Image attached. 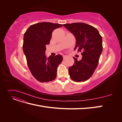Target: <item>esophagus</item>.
<instances>
[{
  "label": "esophagus",
  "instance_id": "obj_1",
  "mask_svg": "<svg viewBox=\"0 0 122 122\" xmlns=\"http://www.w3.org/2000/svg\"><path fill=\"white\" fill-rule=\"evenodd\" d=\"M62 57H63V59H64V60H65V59L67 57V56H66V55H63V56H62Z\"/></svg>",
  "mask_w": 122,
  "mask_h": 122
}]
</instances>
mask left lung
I'll return each mask as SVG.
<instances>
[{"label": "left lung", "mask_w": 122, "mask_h": 122, "mask_svg": "<svg viewBox=\"0 0 122 122\" xmlns=\"http://www.w3.org/2000/svg\"><path fill=\"white\" fill-rule=\"evenodd\" d=\"M64 26L75 36L74 50L78 49L82 55L80 61L73 57L74 64L69 68V75L74 81H85L93 74L98 66L103 50L102 38L96 28L86 23H73Z\"/></svg>", "instance_id": "8db88e82"}]
</instances>
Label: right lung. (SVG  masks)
Wrapping results in <instances>:
<instances>
[{
    "instance_id": "obj_1",
    "label": "right lung",
    "mask_w": 122,
    "mask_h": 122,
    "mask_svg": "<svg viewBox=\"0 0 122 122\" xmlns=\"http://www.w3.org/2000/svg\"><path fill=\"white\" fill-rule=\"evenodd\" d=\"M62 24L41 22L31 25L24 34L23 50L29 70L41 82H48L56 77L57 68L62 61L58 54L47 57L46 45L50 43L52 33Z\"/></svg>"
}]
</instances>
